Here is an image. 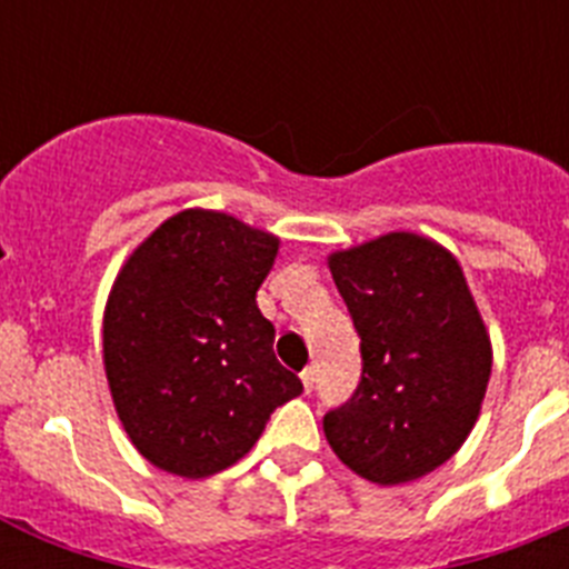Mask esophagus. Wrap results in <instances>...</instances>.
Instances as JSON below:
<instances>
[{
  "mask_svg": "<svg viewBox=\"0 0 569 569\" xmlns=\"http://www.w3.org/2000/svg\"><path fill=\"white\" fill-rule=\"evenodd\" d=\"M301 385H305V390H313V385H316V370L313 367H308V370H301Z\"/></svg>",
  "mask_w": 569,
  "mask_h": 569,
  "instance_id": "esophagus-1",
  "label": "esophagus"
}]
</instances>
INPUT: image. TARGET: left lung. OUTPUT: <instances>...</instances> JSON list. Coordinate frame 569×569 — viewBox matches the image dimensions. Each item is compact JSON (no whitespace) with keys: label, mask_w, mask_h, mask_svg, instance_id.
<instances>
[{"label":"left lung","mask_w":569,"mask_h":569,"mask_svg":"<svg viewBox=\"0 0 569 569\" xmlns=\"http://www.w3.org/2000/svg\"><path fill=\"white\" fill-rule=\"evenodd\" d=\"M330 273L361 339V381L325 413V436L361 479H421L465 445L490 381V339L465 273L416 233L333 253Z\"/></svg>","instance_id":"obj_1"}]
</instances>
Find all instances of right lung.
I'll use <instances>...</instances> for the list:
<instances>
[{"mask_svg": "<svg viewBox=\"0 0 569 569\" xmlns=\"http://www.w3.org/2000/svg\"><path fill=\"white\" fill-rule=\"evenodd\" d=\"M279 239L182 210L133 250L104 310V373L136 450L184 479L236 465L301 393L256 305Z\"/></svg>", "mask_w": 569, "mask_h": 569, "instance_id": "add662e5", "label": "right lung"}]
</instances>
